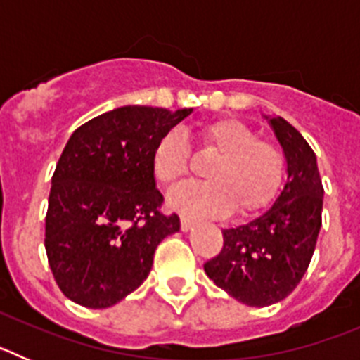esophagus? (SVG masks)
Listing matches in <instances>:
<instances>
[{"label": "esophagus", "instance_id": "obj_1", "mask_svg": "<svg viewBox=\"0 0 360 360\" xmlns=\"http://www.w3.org/2000/svg\"><path fill=\"white\" fill-rule=\"evenodd\" d=\"M193 225H195V219L189 218V216H182L180 218V227H182V231H189Z\"/></svg>", "mask_w": 360, "mask_h": 360}]
</instances>
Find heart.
Returning a JSON list of instances; mask_svg holds the SVG:
<instances>
[{"label": "heart", "mask_w": 360, "mask_h": 360, "mask_svg": "<svg viewBox=\"0 0 360 360\" xmlns=\"http://www.w3.org/2000/svg\"><path fill=\"white\" fill-rule=\"evenodd\" d=\"M200 144L218 153L205 169L209 182H191L176 187L169 195V205L176 211L198 216H225L236 207L238 214L262 211L274 200L285 174L281 149L259 136L236 119L214 120L200 126ZM153 174L167 189L189 174L191 148L180 129L160 136L153 149Z\"/></svg>", "instance_id": "obj_1"}]
</instances>
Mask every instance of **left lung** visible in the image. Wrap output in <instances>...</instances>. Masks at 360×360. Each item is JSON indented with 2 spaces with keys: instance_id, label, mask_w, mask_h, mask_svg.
I'll return each instance as SVG.
<instances>
[{
  "instance_id": "obj_1",
  "label": "left lung",
  "mask_w": 360,
  "mask_h": 360,
  "mask_svg": "<svg viewBox=\"0 0 360 360\" xmlns=\"http://www.w3.org/2000/svg\"><path fill=\"white\" fill-rule=\"evenodd\" d=\"M287 158V184L259 218L225 229L224 247L203 270L216 287L249 307H269L292 294L316 250L323 182L316 153L281 117L270 119Z\"/></svg>"
}]
</instances>
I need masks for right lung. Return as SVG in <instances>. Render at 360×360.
Wrapping results in <instances>:
<instances>
[{
	"instance_id": "1",
	"label": "right lung",
	"mask_w": 360,
	"mask_h": 360,
	"mask_svg": "<svg viewBox=\"0 0 360 360\" xmlns=\"http://www.w3.org/2000/svg\"><path fill=\"white\" fill-rule=\"evenodd\" d=\"M122 106L72 133L52 176L44 249L63 294L86 308H108L141 287L178 214L160 212L153 149L191 113Z\"/></svg>"
}]
</instances>
